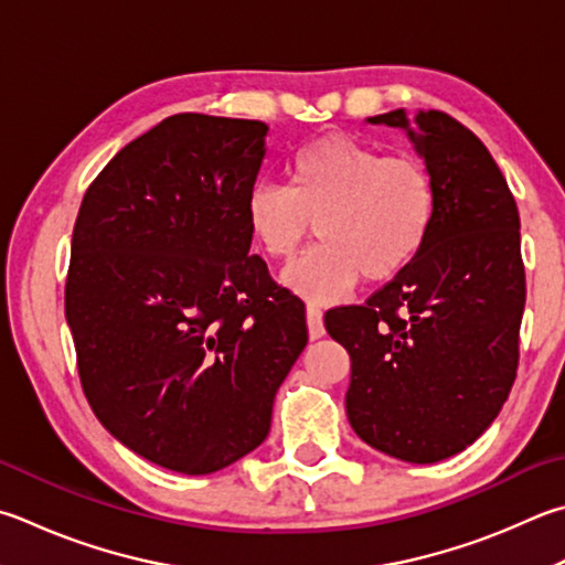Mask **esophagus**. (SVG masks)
<instances>
[{
  "label": "esophagus",
  "mask_w": 565,
  "mask_h": 565,
  "mask_svg": "<svg viewBox=\"0 0 565 565\" xmlns=\"http://www.w3.org/2000/svg\"><path fill=\"white\" fill-rule=\"evenodd\" d=\"M306 323H309L311 341H316V338H321V335L326 333V328H323V311L318 309L316 303L306 306Z\"/></svg>",
  "instance_id": "34e87169"
}]
</instances>
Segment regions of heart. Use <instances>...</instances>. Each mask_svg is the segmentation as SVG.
I'll return each instance as SVG.
<instances>
[{
	"mask_svg": "<svg viewBox=\"0 0 565 565\" xmlns=\"http://www.w3.org/2000/svg\"><path fill=\"white\" fill-rule=\"evenodd\" d=\"M289 184L256 182L247 222L259 247L291 262L316 234L323 242L286 271V281L313 299H335L358 276L381 284L405 271L433 232L437 190L413 156H381L343 132L316 138L286 166Z\"/></svg>",
	"mask_w": 565,
	"mask_h": 565,
	"instance_id": "1",
	"label": "heart"
}]
</instances>
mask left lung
<instances>
[{
	"label": "left lung",
	"instance_id": "1",
	"mask_svg": "<svg viewBox=\"0 0 565 565\" xmlns=\"http://www.w3.org/2000/svg\"><path fill=\"white\" fill-rule=\"evenodd\" d=\"M405 128L437 190L433 232L415 262L326 331L351 355L348 419L381 452L433 465L494 423L519 367L526 303L519 210L494 158L443 110L367 118Z\"/></svg>",
	"mask_w": 565,
	"mask_h": 565
}]
</instances>
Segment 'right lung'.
Returning a JSON list of instances; mask_svg holds the SVG:
<instances>
[{"mask_svg": "<svg viewBox=\"0 0 565 565\" xmlns=\"http://www.w3.org/2000/svg\"><path fill=\"white\" fill-rule=\"evenodd\" d=\"M264 122L178 113L88 184L71 239L66 321L108 433L180 475L259 447L309 343L306 306L249 254Z\"/></svg>", "mask_w": 565, "mask_h": 565, "instance_id": "add662e5", "label": "right lung"}]
</instances>
